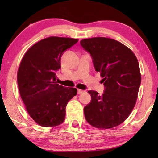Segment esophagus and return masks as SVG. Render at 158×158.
Masks as SVG:
<instances>
[{
    "instance_id": "obj_1",
    "label": "esophagus",
    "mask_w": 158,
    "mask_h": 158,
    "mask_svg": "<svg viewBox=\"0 0 158 158\" xmlns=\"http://www.w3.org/2000/svg\"><path fill=\"white\" fill-rule=\"evenodd\" d=\"M84 92V90H82V89H77V93L79 94H81Z\"/></svg>"
}]
</instances>
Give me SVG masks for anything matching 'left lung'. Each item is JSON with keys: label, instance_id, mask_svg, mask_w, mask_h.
I'll use <instances>...</instances> for the list:
<instances>
[{"label": "left lung", "instance_id": "left-lung-1", "mask_svg": "<svg viewBox=\"0 0 158 158\" xmlns=\"http://www.w3.org/2000/svg\"><path fill=\"white\" fill-rule=\"evenodd\" d=\"M80 45L91 56L105 86L102 95L88 92L91 102L83 109L85 119L98 128L117 126L127 118L136 104L141 82L136 57L122 43L109 38L83 39Z\"/></svg>", "mask_w": 158, "mask_h": 158}]
</instances>
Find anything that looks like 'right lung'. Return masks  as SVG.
<instances>
[{
	"label": "right lung",
	"instance_id": "right-lung-1",
	"mask_svg": "<svg viewBox=\"0 0 158 158\" xmlns=\"http://www.w3.org/2000/svg\"><path fill=\"white\" fill-rule=\"evenodd\" d=\"M78 39L51 36L32 46L23 56L18 72V84L26 110L39 125L54 127L65 119L67 103L77 89L58 84L64 52Z\"/></svg>",
	"mask_w": 158,
	"mask_h": 158
}]
</instances>
